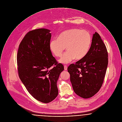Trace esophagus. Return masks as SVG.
<instances>
[{
    "label": "esophagus",
    "instance_id": "obj_1",
    "mask_svg": "<svg viewBox=\"0 0 122 122\" xmlns=\"http://www.w3.org/2000/svg\"><path fill=\"white\" fill-rule=\"evenodd\" d=\"M67 66L65 65V66H64V70H67Z\"/></svg>",
    "mask_w": 122,
    "mask_h": 122
}]
</instances>
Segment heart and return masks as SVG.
<instances>
[{
	"mask_svg": "<svg viewBox=\"0 0 122 122\" xmlns=\"http://www.w3.org/2000/svg\"><path fill=\"white\" fill-rule=\"evenodd\" d=\"M91 42L90 33L85 30L74 28L61 32L57 40H52L49 44L51 51L57 57H61L65 48L67 51L62 56L59 62L67 64L83 58L87 54Z\"/></svg>",
	"mask_w": 122,
	"mask_h": 122,
	"instance_id": "1",
	"label": "heart"
}]
</instances>
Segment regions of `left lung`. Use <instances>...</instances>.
Returning <instances> with one entry per match:
<instances>
[{"instance_id":"8db88e82","label":"left lung","mask_w":122,"mask_h":122,"mask_svg":"<svg viewBox=\"0 0 122 122\" xmlns=\"http://www.w3.org/2000/svg\"><path fill=\"white\" fill-rule=\"evenodd\" d=\"M108 52L100 35L93 34L87 55L67 68L74 92L85 99L94 96L101 89L108 65Z\"/></svg>"}]
</instances>
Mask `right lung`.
Here are the masks:
<instances>
[{"mask_svg":"<svg viewBox=\"0 0 122 122\" xmlns=\"http://www.w3.org/2000/svg\"><path fill=\"white\" fill-rule=\"evenodd\" d=\"M50 32L39 28L27 32L20 44L17 56L20 80L35 99L45 103L58 96L57 82L64 69L52 55Z\"/></svg>","mask_w":122,"mask_h":122,"instance_id":"right-lung-1","label":"right lung"}]
</instances>
